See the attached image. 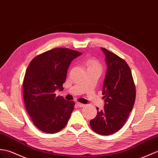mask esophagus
<instances>
[{
    "instance_id": "obj_1",
    "label": "esophagus",
    "mask_w": 158,
    "mask_h": 158,
    "mask_svg": "<svg viewBox=\"0 0 158 158\" xmlns=\"http://www.w3.org/2000/svg\"><path fill=\"white\" fill-rule=\"evenodd\" d=\"M76 105L78 107H79V108H82V107H83L84 106H85V104L80 103V102H77V103H76Z\"/></svg>"
}]
</instances>
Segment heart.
<instances>
[{
    "instance_id": "heart-1",
    "label": "heart",
    "mask_w": 158,
    "mask_h": 158,
    "mask_svg": "<svg viewBox=\"0 0 158 158\" xmlns=\"http://www.w3.org/2000/svg\"><path fill=\"white\" fill-rule=\"evenodd\" d=\"M86 65L87 67V69H101V65L98 60L95 59H89L86 62Z\"/></svg>"
}]
</instances>
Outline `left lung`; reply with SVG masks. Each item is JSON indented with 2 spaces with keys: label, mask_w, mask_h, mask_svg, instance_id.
Instances as JSON below:
<instances>
[{
  "label": "left lung",
  "mask_w": 158,
  "mask_h": 158,
  "mask_svg": "<svg viewBox=\"0 0 158 158\" xmlns=\"http://www.w3.org/2000/svg\"><path fill=\"white\" fill-rule=\"evenodd\" d=\"M107 64L102 95L104 108L90 120L94 131L102 135L116 133L126 123L135 104L136 89L131 69L126 61L116 54L101 48Z\"/></svg>",
  "instance_id": "1"
}]
</instances>
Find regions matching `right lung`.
<instances>
[{
  "label": "right lung",
  "mask_w": 158,
  "mask_h": 158,
  "mask_svg": "<svg viewBox=\"0 0 158 158\" xmlns=\"http://www.w3.org/2000/svg\"><path fill=\"white\" fill-rule=\"evenodd\" d=\"M82 53L63 48L50 50L36 56L25 72L23 93L25 108L38 129L55 133L67 125L75 102L56 96L63 90L71 61Z\"/></svg>",
  "instance_id": "1"
}]
</instances>
